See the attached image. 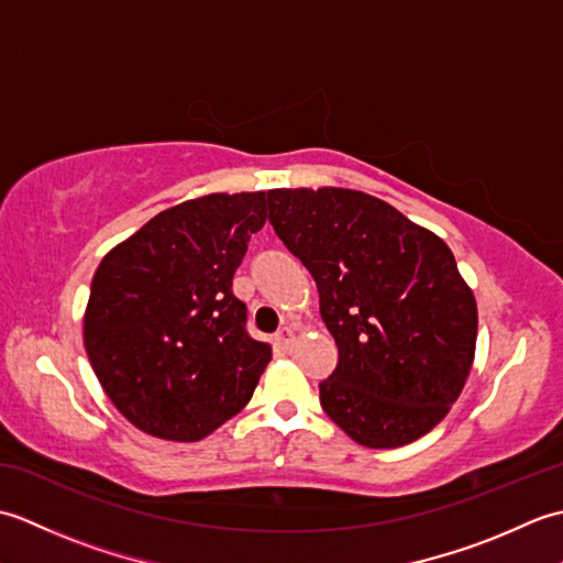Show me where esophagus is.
<instances>
[{"instance_id": "1", "label": "esophagus", "mask_w": 563, "mask_h": 563, "mask_svg": "<svg viewBox=\"0 0 563 563\" xmlns=\"http://www.w3.org/2000/svg\"><path fill=\"white\" fill-rule=\"evenodd\" d=\"M273 345H275V349H278V351H283V353L292 351V345H295V331H292L290 327H283L278 333H275Z\"/></svg>"}]
</instances>
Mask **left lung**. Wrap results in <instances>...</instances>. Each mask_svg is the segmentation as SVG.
<instances>
[{"instance_id":"1","label":"left lung","mask_w":563,"mask_h":563,"mask_svg":"<svg viewBox=\"0 0 563 563\" xmlns=\"http://www.w3.org/2000/svg\"><path fill=\"white\" fill-rule=\"evenodd\" d=\"M268 220L312 273L339 365L319 401L373 450L433 430L476 349V300L450 246L389 202L351 188L268 190Z\"/></svg>"}]
</instances>
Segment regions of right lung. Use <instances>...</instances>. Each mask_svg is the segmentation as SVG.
I'll return each mask as SVG.
<instances>
[{
  "label": "right lung",
  "instance_id": "1",
  "mask_svg": "<svg viewBox=\"0 0 563 563\" xmlns=\"http://www.w3.org/2000/svg\"><path fill=\"white\" fill-rule=\"evenodd\" d=\"M266 194H210L159 212L91 280L84 349L103 391L145 433L196 442L244 409L271 363L232 292Z\"/></svg>",
  "mask_w": 563,
  "mask_h": 563
}]
</instances>
